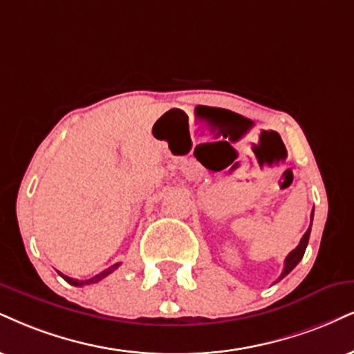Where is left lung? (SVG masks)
I'll use <instances>...</instances> for the list:
<instances>
[{
  "instance_id": "left-lung-1",
  "label": "left lung",
  "mask_w": 354,
  "mask_h": 354,
  "mask_svg": "<svg viewBox=\"0 0 354 354\" xmlns=\"http://www.w3.org/2000/svg\"><path fill=\"white\" fill-rule=\"evenodd\" d=\"M312 220H313V212H312ZM310 230H312V223H310V226H308V230L305 231V234L302 236V239H300L299 246L295 248L294 251H290L289 254H287V257H286V263H283V270H282L281 277H279L276 282H279V281H281V279L286 277L287 274H289L290 270L294 269L295 266H297V264L300 263V259H302V257H304V252H305V250H307L308 238H310Z\"/></svg>"
}]
</instances>
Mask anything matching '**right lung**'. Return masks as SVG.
<instances>
[{"label":"right lung","mask_w":354,"mask_h":354,"mask_svg":"<svg viewBox=\"0 0 354 354\" xmlns=\"http://www.w3.org/2000/svg\"><path fill=\"white\" fill-rule=\"evenodd\" d=\"M118 268H120V263H116V264H113L111 268H108V269H104L103 272H100V274H97V276H93V277H90V279H86V281H78V279H72V277H68V276H64L62 272H59L60 276H62L65 281H67L68 283H71V286H75V287H82V286H90V283H97L98 281H102V279H104L106 276H110V274L113 272V270H116Z\"/></svg>","instance_id":"obj_1"}]
</instances>
